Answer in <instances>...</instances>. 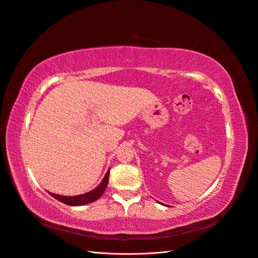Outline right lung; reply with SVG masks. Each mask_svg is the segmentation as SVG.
Wrapping results in <instances>:
<instances>
[{
    "label": "right lung",
    "instance_id": "obj_1",
    "mask_svg": "<svg viewBox=\"0 0 258 258\" xmlns=\"http://www.w3.org/2000/svg\"><path fill=\"white\" fill-rule=\"evenodd\" d=\"M109 170L106 173L104 179L99 183V186H97L95 189H93L90 192H86L84 195H80V196H75V197H64V196H59V195H55V194H50L51 197H54L57 199L58 201H60L67 205H73V207H78V205H84L88 204L91 202H94L98 200V199L102 196V194L105 192V190L107 188L108 181H109Z\"/></svg>",
    "mask_w": 258,
    "mask_h": 258
}]
</instances>
